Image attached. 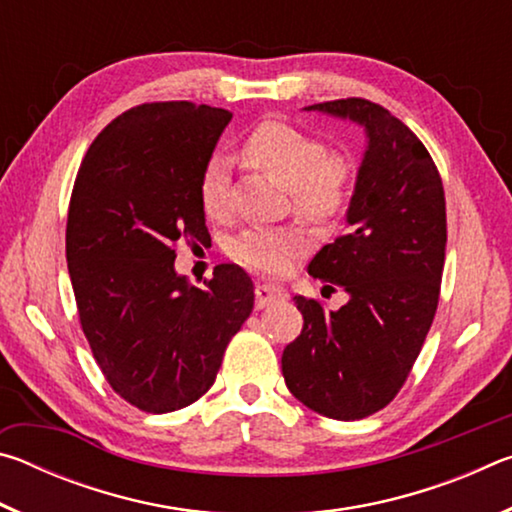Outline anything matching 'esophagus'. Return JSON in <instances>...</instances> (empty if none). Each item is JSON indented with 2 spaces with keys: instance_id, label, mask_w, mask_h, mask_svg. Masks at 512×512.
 <instances>
[{
  "instance_id": "obj_1",
  "label": "esophagus",
  "mask_w": 512,
  "mask_h": 512,
  "mask_svg": "<svg viewBox=\"0 0 512 512\" xmlns=\"http://www.w3.org/2000/svg\"><path fill=\"white\" fill-rule=\"evenodd\" d=\"M284 298H287V291H284L282 287H277V284L264 282V284H257V287H255V300H257L259 309L273 305V302L284 300Z\"/></svg>"
}]
</instances>
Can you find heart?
Wrapping results in <instances>:
<instances>
[{
  "instance_id": "heart-1",
  "label": "heart",
  "mask_w": 512,
  "mask_h": 512,
  "mask_svg": "<svg viewBox=\"0 0 512 512\" xmlns=\"http://www.w3.org/2000/svg\"><path fill=\"white\" fill-rule=\"evenodd\" d=\"M241 153L277 183L291 189L293 205L309 219L325 221L341 210L350 187V164L343 155L325 153L314 135L284 121H262L241 142ZM230 164L223 155L205 162L198 180V198L207 216L221 219L228 212ZM309 246L300 228H246L228 241V255L255 271H287Z\"/></svg>"
}]
</instances>
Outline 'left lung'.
Instances as JSON below:
<instances>
[{
	"label": "left lung",
	"mask_w": 512,
	"mask_h": 512,
	"mask_svg": "<svg viewBox=\"0 0 512 512\" xmlns=\"http://www.w3.org/2000/svg\"><path fill=\"white\" fill-rule=\"evenodd\" d=\"M305 110L354 121L368 144L348 232L307 268L350 300L325 311L318 300L293 298L305 325L282 352V375L307 409L361 420L400 391L436 316L447 244L443 180L411 128L377 103L339 99Z\"/></svg>",
	"instance_id": "obj_1"
}]
</instances>
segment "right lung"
I'll return each instance as SVG.
<instances>
[{
  "instance_id": "add662e5",
  "label": "right lung",
  "mask_w": 512,
  "mask_h": 512,
  "mask_svg": "<svg viewBox=\"0 0 512 512\" xmlns=\"http://www.w3.org/2000/svg\"><path fill=\"white\" fill-rule=\"evenodd\" d=\"M230 119L142 103L103 128L76 173L65 250L83 334L112 391L146 413L210 391L255 305L244 268L219 264L198 289L173 266L180 239L210 237L198 180Z\"/></svg>"
}]
</instances>
